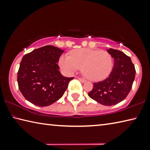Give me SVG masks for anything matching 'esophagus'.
Segmentation results:
<instances>
[{
	"mask_svg": "<svg viewBox=\"0 0 150 150\" xmlns=\"http://www.w3.org/2000/svg\"><path fill=\"white\" fill-rule=\"evenodd\" d=\"M77 79L81 81V82H82V83H85V81H86L84 79H81V78H79V77H77Z\"/></svg>",
	"mask_w": 150,
	"mask_h": 150,
	"instance_id": "34e87169",
	"label": "esophagus"
}]
</instances>
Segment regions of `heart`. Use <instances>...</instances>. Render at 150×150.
Instances as JSON below:
<instances>
[{"label":"heart","instance_id":"obj_1","mask_svg":"<svg viewBox=\"0 0 150 150\" xmlns=\"http://www.w3.org/2000/svg\"><path fill=\"white\" fill-rule=\"evenodd\" d=\"M59 65L68 74H72L82 67V73L86 78L98 81L110 75L113 59L106 51L81 48L72 51L70 55H62L59 59Z\"/></svg>","mask_w":150,"mask_h":150}]
</instances>
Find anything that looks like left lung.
Wrapping results in <instances>:
<instances>
[{"label": "left lung", "instance_id": "obj_1", "mask_svg": "<svg viewBox=\"0 0 150 150\" xmlns=\"http://www.w3.org/2000/svg\"><path fill=\"white\" fill-rule=\"evenodd\" d=\"M107 51L114 58L112 70L106 79L93 83L88 95L101 105L112 106L128 96L135 79L136 69L130 57L123 52L112 48Z\"/></svg>", "mask_w": 150, "mask_h": 150}]
</instances>
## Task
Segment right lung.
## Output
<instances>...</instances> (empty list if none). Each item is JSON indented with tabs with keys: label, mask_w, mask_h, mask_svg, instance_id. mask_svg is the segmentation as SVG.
<instances>
[{
	"label": "right lung",
	"mask_w": 150,
	"mask_h": 150,
	"mask_svg": "<svg viewBox=\"0 0 150 150\" xmlns=\"http://www.w3.org/2000/svg\"><path fill=\"white\" fill-rule=\"evenodd\" d=\"M63 50L45 45L24 55L18 71V85L27 100L38 106L54 103L63 95L71 80L57 65Z\"/></svg>",
	"instance_id": "add662e5"
}]
</instances>
